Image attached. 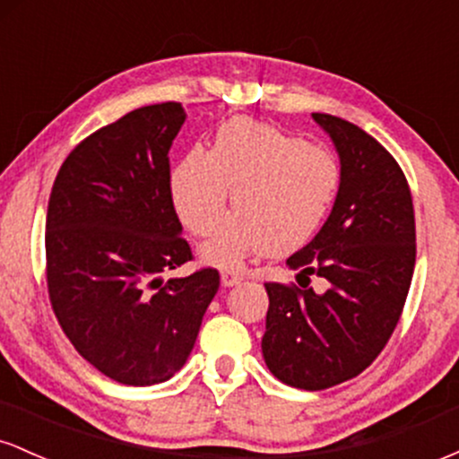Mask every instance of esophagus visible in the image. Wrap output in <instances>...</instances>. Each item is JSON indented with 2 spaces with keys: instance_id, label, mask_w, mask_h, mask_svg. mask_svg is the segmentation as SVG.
Instances as JSON below:
<instances>
[{
  "instance_id": "esophagus-1",
  "label": "esophagus",
  "mask_w": 459,
  "mask_h": 459,
  "mask_svg": "<svg viewBox=\"0 0 459 459\" xmlns=\"http://www.w3.org/2000/svg\"><path fill=\"white\" fill-rule=\"evenodd\" d=\"M241 281H244V273L233 272V270H224L222 272V284H224V287H235V284H239Z\"/></svg>"
}]
</instances>
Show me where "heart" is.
Listing matches in <instances>:
<instances>
[{"mask_svg":"<svg viewBox=\"0 0 459 459\" xmlns=\"http://www.w3.org/2000/svg\"><path fill=\"white\" fill-rule=\"evenodd\" d=\"M341 186L330 151L250 118H233L215 135L212 151L192 149L170 175V196L194 235H209L200 256L235 267L250 255H289L308 244L328 218Z\"/></svg>","mask_w":459,"mask_h":459,"instance_id":"obj_1","label":"heart"}]
</instances>
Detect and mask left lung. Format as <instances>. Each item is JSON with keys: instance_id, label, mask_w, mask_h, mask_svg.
Listing matches in <instances>:
<instances>
[{"instance_id": "left-lung-1", "label": "left lung", "mask_w": 459, "mask_h": 459, "mask_svg": "<svg viewBox=\"0 0 459 459\" xmlns=\"http://www.w3.org/2000/svg\"><path fill=\"white\" fill-rule=\"evenodd\" d=\"M313 120L334 144L341 186L324 226L287 259L299 287L267 282L261 350L278 380L324 391L376 360L402 315L416 261L414 209L402 168L376 138L330 114ZM310 275L329 287L317 294Z\"/></svg>"}]
</instances>
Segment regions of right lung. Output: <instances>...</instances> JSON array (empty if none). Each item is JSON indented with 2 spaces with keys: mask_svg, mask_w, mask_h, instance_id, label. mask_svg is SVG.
I'll return each mask as SVG.
<instances>
[{
  "mask_svg": "<svg viewBox=\"0 0 459 459\" xmlns=\"http://www.w3.org/2000/svg\"><path fill=\"white\" fill-rule=\"evenodd\" d=\"M181 103L138 108L94 131L62 163L47 209V287L75 350L127 386L186 365L220 273L161 281L192 259L170 196L168 151Z\"/></svg>",
  "mask_w": 459,
  "mask_h": 459,
  "instance_id": "add662e5",
  "label": "right lung"
}]
</instances>
